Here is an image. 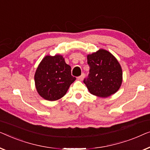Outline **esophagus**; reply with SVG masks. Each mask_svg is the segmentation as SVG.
Instances as JSON below:
<instances>
[{
  "instance_id": "1",
  "label": "esophagus",
  "mask_w": 150,
  "mask_h": 150,
  "mask_svg": "<svg viewBox=\"0 0 150 150\" xmlns=\"http://www.w3.org/2000/svg\"><path fill=\"white\" fill-rule=\"evenodd\" d=\"M84 77H85V75H84L83 73H82L81 76H79V77H78V79H79V81H83V79H84Z\"/></svg>"
}]
</instances>
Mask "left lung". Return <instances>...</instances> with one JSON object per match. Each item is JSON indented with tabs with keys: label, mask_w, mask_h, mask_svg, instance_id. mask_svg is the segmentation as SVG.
<instances>
[{
	"label": "left lung",
	"mask_w": 150,
	"mask_h": 150,
	"mask_svg": "<svg viewBox=\"0 0 150 150\" xmlns=\"http://www.w3.org/2000/svg\"><path fill=\"white\" fill-rule=\"evenodd\" d=\"M90 73L84 83L94 96L106 98L115 94L122 83V70L116 58L109 51L100 49L87 55Z\"/></svg>",
	"instance_id": "8db88e82"
}]
</instances>
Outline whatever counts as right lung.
<instances>
[{
  "instance_id": "obj_1",
  "label": "right lung",
  "mask_w": 150,
  "mask_h": 150,
  "mask_svg": "<svg viewBox=\"0 0 150 150\" xmlns=\"http://www.w3.org/2000/svg\"><path fill=\"white\" fill-rule=\"evenodd\" d=\"M71 68L60 54L47 55L39 63L35 74L38 94L47 100L54 101L66 94L76 78L71 75Z\"/></svg>"
}]
</instances>
